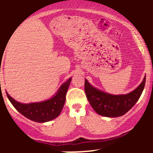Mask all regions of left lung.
Returning <instances> with one entry per match:
<instances>
[{"mask_svg": "<svg viewBox=\"0 0 153 153\" xmlns=\"http://www.w3.org/2000/svg\"><path fill=\"white\" fill-rule=\"evenodd\" d=\"M146 76L134 91L127 94L113 95L93 86L85 79V92L89 103L98 114L118 117L125 114L140 99L145 85Z\"/></svg>", "mask_w": 153, "mask_h": 153, "instance_id": "obj_1", "label": "left lung"}]
</instances>
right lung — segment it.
Wrapping results in <instances>:
<instances>
[{"label": "right lung", "mask_w": 153, "mask_h": 153, "mask_svg": "<svg viewBox=\"0 0 153 153\" xmlns=\"http://www.w3.org/2000/svg\"><path fill=\"white\" fill-rule=\"evenodd\" d=\"M72 78H70L62 84L58 91L50 99L40 102L23 103L13 99L6 92L8 99L14 108L23 116L36 122H50L60 114L66 99V94L71 84Z\"/></svg>", "instance_id": "1"}]
</instances>
